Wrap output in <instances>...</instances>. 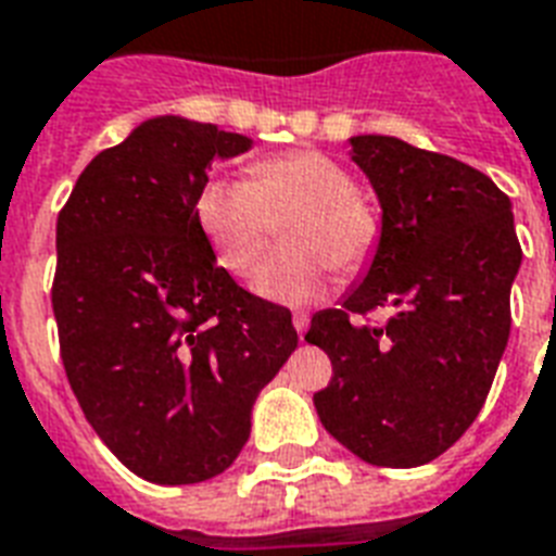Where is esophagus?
Segmentation results:
<instances>
[{
  "mask_svg": "<svg viewBox=\"0 0 556 556\" xmlns=\"http://www.w3.org/2000/svg\"><path fill=\"white\" fill-rule=\"evenodd\" d=\"M294 329L300 334V340L305 338V329H308V314L305 312H294Z\"/></svg>",
  "mask_w": 556,
  "mask_h": 556,
  "instance_id": "1",
  "label": "esophagus"
}]
</instances>
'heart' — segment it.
Wrapping results in <instances>:
<instances>
[{
	"label": "heart",
	"mask_w": 556,
	"mask_h": 556,
	"mask_svg": "<svg viewBox=\"0 0 556 556\" xmlns=\"http://www.w3.org/2000/svg\"><path fill=\"white\" fill-rule=\"evenodd\" d=\"M286 251L256 274V291L274 303H308L329 286L331 268L355 277L375 260L383 222L357 192L355 176L320 150H291L253 161L248 178H210L195 195V222L218 265L248 277L286 218Z\"/></svg>",
	"instance_id": "obj_1"
}]
</instances>
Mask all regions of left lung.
Segmentation results:
<instances>
[{"mask_svg":"<svg viewBox=\"0 0 556 556\" xmlns=\"http://www.w3.org/2000/svg\"><path fill=\"white\" fill-rule=\"evenodd\" d=\"M383 207L369 274L312 317L331 361L314 392L323 427L378 467H418L453 447L491 392L510 334L522 248L510 199L470 164L389 135L352 138ZM392 304L387 324L370 312Z\"/></svg>","mask_w":556,"mask_h":556,"instance_id":"8db88e82","label":"left lung"}]
</instances>
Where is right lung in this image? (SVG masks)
<instances>
[{"instance_id": "add662e5", "label": "right lung", "mask_w": 556, "mask_h": 556, "mask_svg": "<svg viewBox=\"0 0 556 556\" xmlns=\"http://www.w3.org/2000/svg\"><path fill=\"white\" fill-rule=\"evenodd\" d=\"M244 135L155 117L80 173L56 216L51 308L86 421L135 476L195 484L233 465L296 349L286 305L236 286L195 222L213 159Z\"/></svg>"}]
</instances>
